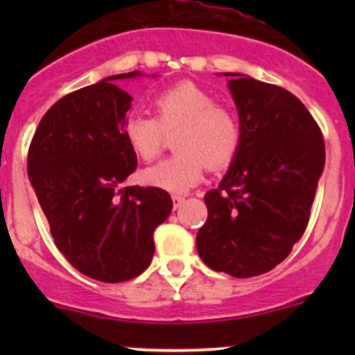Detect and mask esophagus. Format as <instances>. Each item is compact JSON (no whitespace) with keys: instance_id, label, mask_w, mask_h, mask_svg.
Wrapping results in <instances>:
<instances>
[{"instance_id":"obj_1","label":"esophagus","mask_w":355,"mask_h":355,"mask_svg":"<svg viewBox=\"0 0 355 355\" xmlns=\"http://www.w3.org/2000/svg\"><path fill=\"white\" fill-rule=\"evenodd\" d=\"M171 199H173V207H175V209H177V207H180V204L185 200V196L173 194V196H171Z\"/></svg>"}]
</instances>
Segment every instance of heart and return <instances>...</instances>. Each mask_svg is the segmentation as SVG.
<instances>
[{
    "label": "heart",
    "instance_id": "heart-1",
    "mask_svg": "<svg viewBox=\"0 0 355 355\" xmlns=\"http://www.w3.org/2000/svg\"><path fill=\"white\" fill-rule=\"evenodd\" d=\"M155 116L132 113L125 118L123 139L130 151L153 161L163 149L164 137L177 130L173 148L178 153L142 171V182L155 189L184 194L209 170L227 168L242 144L237 114L194 82H178L153 99Z\"/></svg>",
    "mask_w": 355,
    "mask_h": 355
}]
</instances>
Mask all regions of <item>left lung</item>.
<instances>
[{
  "instance_id": "obj_1",
  "label": "left lung",
  "mask_w": 355,
  "mask_h": 355,
  "mask_svg": "<svg viewBox=\"0 0 355 355\" xmlns=\"http://www.w3.org/2000/svg\"><path fill=\"white\" fill-rule=\"evenodd\" d=\"M227 75L242 144L227 177L204 196L207 220L196 245L211 270L250 278L273 270L302 237L324 168V139L287 89Z\"/></svg>"
}]
</instances>
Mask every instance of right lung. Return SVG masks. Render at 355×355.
Returning a JSON list of instances; mask_svg holds the SVG:
<instances>
[{"mask_svg": "<svg viewBox=\"0 0 355 355\" xmlns=\"http://www.w3.org/2000/svg\"><path fill=\"white\" fill-rule=\"evenodd\" d=\"M113 75L63 96L39 121L27 173L60 252L89 278L120 284L139 277L155 254L153 234L173 200L155 187H121L137 168L123 139L130 94Z\"/></svg>", "mask_w": 355, "mask_h": 355, "instance_id": "1", "label": "right lung"}]
</instances>
